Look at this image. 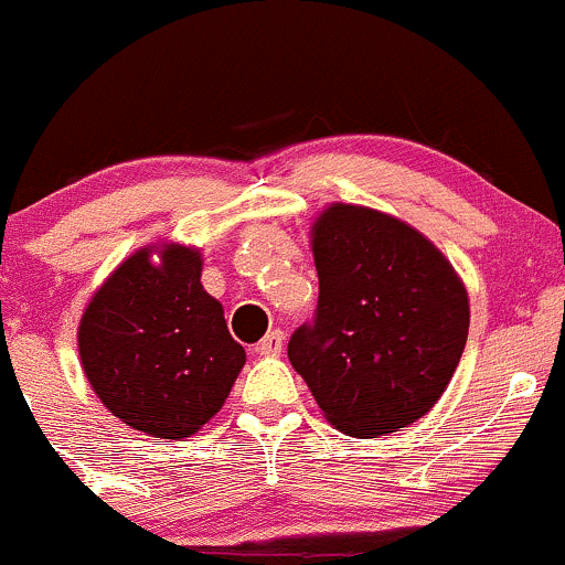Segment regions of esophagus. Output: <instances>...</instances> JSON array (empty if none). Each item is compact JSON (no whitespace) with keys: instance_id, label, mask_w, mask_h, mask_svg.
<instances>
[{"instance_id":"34e87169","label":"esophagus","mask_w":565,"mask_h":565,"mask_svg":"<svg viewBox=\"0 0 565 565\" xmlns=\"http://www.w3.org/2000/svg\"><path fill=\"white\" fill-rule=\"evenodd\" d=\"M284 351V332L281 330H273L265 334L263 340L257 343V353L259 356H278Z\"/></svg>"}]
</instances>
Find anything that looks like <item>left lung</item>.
<instances>
[{"label": "left lung", "mask_w": 565, "mask_h": 565, "mask_svg": "<svg viewBox=\"0 0 565 565\" xmlns=\"http://www.w3.org/2000/svg\"><path fill=\"white\" fill-rule=\"evenodd\" d=\"M313 324L289 362L327 420L351 437L415 424L448 388L469 334V297L445 254L407 222L332 203L311 231Z\"/></svg>", "instance_id": "8db88e82"}]
</instances>
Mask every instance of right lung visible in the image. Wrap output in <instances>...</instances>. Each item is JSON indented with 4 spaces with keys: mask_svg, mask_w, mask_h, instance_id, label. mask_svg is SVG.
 Segmentation results:
<instances>
[{
    "mask_svg": "<svg viewBox=\"0 0 565 565\" xmlns=\"http://www.w3.org/2000/svg\"><path fill=\"white\" fill-rule=\"evenodd\" d=\"M201 270L192 246H147L111 270L79 319L90 388L111 415L150 437L184 439L209 424L246 362Z\"/></svg>",
    "mask_w": 565,
    "mask_h": 565,
    "instance_id": "1",
    "label": "right lung"
}]
</instances>
